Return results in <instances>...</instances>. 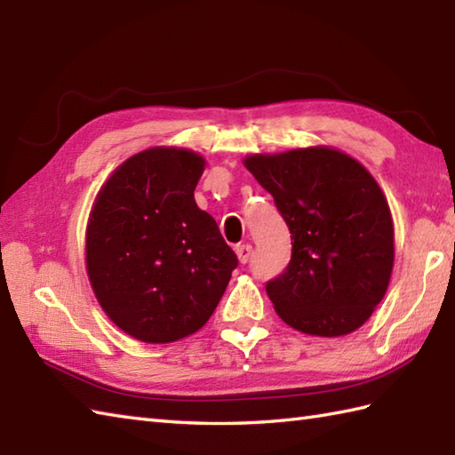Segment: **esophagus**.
I'll use <instances>...</instances> for the list:
<instances>
[{"label":"esophagus","mask_w":455,"mask_h":455,"mask_svg":"<svg viewBox=\"0 0 455 455\" xmlns=\"http://www.w3.org/2000/svg\"><path fill=\"white\" fill-rule=\"evenodd\" d=\"M235 250H236V256H238L240 264H246L250 256H252V246H250V244H240Z\"/></svg>","instance_id":"34e87169"}]
</instances>
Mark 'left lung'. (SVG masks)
Listing matches in <instances>:
<instances>
[{
  "mask_svg": "<svg viewBox=\"0 0 455 455\" xmlns=\"http://www.w3.org/2000/svg\"><path fill=\"white\" fill-rule=\"evenodd\" d=\"M244 166L272 193L293 240L291 262L266 285L279 318L311 336L357 331L385 297L395 262L379 183L331 147L252 154Z\"/></svg>",
  "mask_w": 455,
  "mask_h": 455,
  "instance_id": "obj_1",
  "label": "left lung"
}]
</instances>
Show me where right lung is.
Instances as JSON below:
<instances>
[{
    "label": "right lung",
    "instance_id": "obj_1",
    "mask_svg": "<svg viewBox=\"0 0 455 455\" xmlns=\"http://www.w3.org/2000/svg\"><path fill=\"white\" fill-rule=\"evenodd\" d=\"M201 154L154 147L103 183L85 228L95 299L123 332L147 344L181 340L209 321L236 254L193 197Z\"/></svg>",
    "mask_w": 455,
    "mask_h": 455
}]
</instances>
